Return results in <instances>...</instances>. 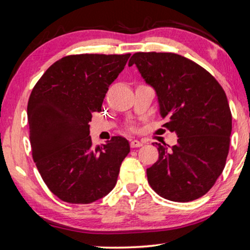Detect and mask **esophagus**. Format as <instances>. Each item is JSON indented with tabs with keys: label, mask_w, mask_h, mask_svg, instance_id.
Returning a JSON list of instances; mask_svg holds the SVG:
<instances>
[{
	"label": "esophagus",
	"mask_w": 250,
	"mask_h": 250,
	"mask_svg": "<svg viewBox=\"0 0 250 250\" xmlns=\"http://www.w3.org/2000/svg\"><path fill=\"white\" fill-rule=\"evenodd\" d=\"M143 146V143L140 142L139 140H132L130 142V146L131 147H140Z\"/></svg>",
	"instance_id": "esophagus-1"
}]
</instances>
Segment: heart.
Here are the masks:
<instances>
[{
    "label": "heart",
    "mask_w": 250,
    "mask_h": 250,
    "mask_svg": "<svg viewBox=\"0 0 250 250\" xmlns=\"http://www.w3.org/2000/svg\"><path fill=\"white\" fill-rule=\"evenodd\" d=\"M129 130H130V131H134L135 129H134V126L131 125V126H129Z\"/></svg>",
    "instance_id": "obj_1"
}]
</instances>
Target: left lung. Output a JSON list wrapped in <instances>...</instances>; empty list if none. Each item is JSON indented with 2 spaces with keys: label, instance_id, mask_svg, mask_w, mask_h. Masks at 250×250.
<instances>
[{
  "label": "left lung",
  "instance_id": "obj_1",
  "mask_svg": "<svg viewBox=\"0 0 250 250\" xmlns=\"http://www.w3.org/2000/svg\"><path fill=\"white\" fill-rule=\"evenodd\" d=\"M135 64L158 95L163 125L177 134L171 147L158 146L159 159L146 168L147 182L173 202L200 198L213 188L229 151L231 112L225 91L208 71L173 53H135Z\"/></svg>",
  "mask_w": 250,
  "mask_h": 250
}]
</instances>
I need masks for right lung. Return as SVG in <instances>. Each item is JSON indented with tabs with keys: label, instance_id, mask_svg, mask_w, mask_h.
I'll use <instances>...</instances> for the list:
<instances>
[{
	"label": "right lung",
	"instance_id": "right-lung-1",
	"mask_svg": "<svg viewBox=\"0 0 250 250\" xmlns=\"http://www.w3.org/2000/svg\"><path fill=\"white\" fill-rule=\"evenodd\" d=\"M130 54L68 55L55 62L34 86L27 104L32 155L42 179L59 200L89 204L115 188L126 139L94 146L92 112L101 111L109 86Z\"/></svg>",
	"mask_w": 250,
	"mask_h": 250
}]
</instances>
